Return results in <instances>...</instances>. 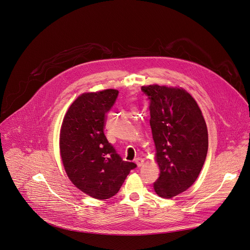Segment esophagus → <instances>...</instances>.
<instances>
[{"label":"esophagus","instance_id":"esophagus-1","mask_svg":"<svg viewBox=\"0 0 250 250\" xmlns=\"http://www.w3.org/2000/svg\"><path fill=\"white\" fill-rule=\"evenodd\" d=\"M135 163L137 164V166L141 167L144 164V159L141 158V157H137V158L135 159Z\"/></svg>","mask_w":250,"mask_h":250}]
</instances>
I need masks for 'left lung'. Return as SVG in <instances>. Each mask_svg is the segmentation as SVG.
I'll return each instance as SVG.
<instances>
[{
	"mask_svg": "<svg viewBox=\"0 0 250 250\" xmlns=\"http://www.w3.org/2000/svg\"><path fill=\"white\" fill-rule=\"evenodd\" d=\"M141 90L149 101V124L160 168L154 191L170 198L189 189L203 167L208 150L206 123L185 90L157 84Z\"/></svg>",
	"mask_w": 250,
	"mask_h": 250,
	"instance_id": "1",
	"label": "left lung"
}]
</instances>
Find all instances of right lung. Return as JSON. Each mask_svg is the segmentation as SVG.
Returning a JSON list of instances; mask_svg holds the SVG:
<instances>
[{
    "label": "right lung",
    "instance_id": "1",
    "mask_svg": "<svg viewBox=\"0 0 250 250\" xmlns=\"http://www.w3.org/2000/svg\"><path fill=\"white\" fill-rule=\"evenodd\" d=\"M118 90L80 96L66 113L60 130V154L68 177L85 194L107 199L117 194L137 165L124 161L105 137V116Z\"/></svg>",
    "mask_w": 250,
    "mask_h": 250
}]
</instances>
